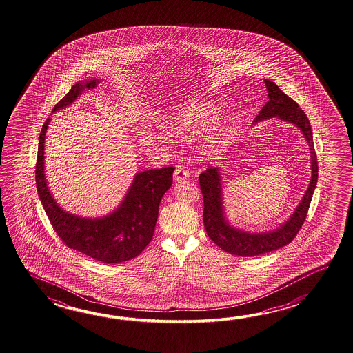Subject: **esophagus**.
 <instances>
[{
	"label": "esophagus",
	"instance_id": "34e87169",
	"mask_svg": "<svg viewBox=\"0 0 353 353\" xmlns=\"http://www.w3.org/2000/svg\"><path fill=\"white\" fill-rule=\"evenodd\" d=\"M187 178H189V172H188L187 169L178 166L175 169V172H174V180L175 181H180V180L187 179Z\"/></svg>",
	"mask_w": 353,
	"mask_h": 353
}]
</instances>
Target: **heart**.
Returning a JSON list of instances; mask_svg holds the SVG:
<instances>
[{
  "label": "heart",
  "instance_id": "1",
  "mask_svg": "<svg viewBox=\"0 0 353 353\" xmlns=\"http://www.w3.org/2000/svg\"><path fill=\"white\" fill-rule=\"evenodd\" d=\"M219 117V110L216 105L205 99H192L187 105L174 113L168 122V128L172 135L183 141H193L207 134L213 128ZM230 128L227 123L218 126L216 132L207 140L205 152L213 154L225 146Z\"/></svg>",
  "mask_w": 353,
  "mask_h": 353
}]
</instances>
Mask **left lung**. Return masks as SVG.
Segmentation results:
<instances>
[{
	"mask_svg": "<svg viewBox=\"0 0 353 353\" xmlns=\"http://www.w3.org/2000/svg\"><path fill=\"white\" fill-rule=\"evenodd\" d=\"M265 84L269 101L256 116L254 123L278 117L299 128L309 145L312 178L305 194L303 195L293 214L285 222L266 232H248L233 227L225 218L222 176L219 168H210L199 175V184L204 201L203 222L208 237L225 252L242 257L263 255L289 245L305 221L309 204L318 181V163L313 143V132L307 114L295 101L280 90L275 83L265 79Z\"/></svg>",
	"mask_w": 353,
	"mask_h": 353,
	"instance_id": "1",
	"label": "left lung"
}]
</instances>
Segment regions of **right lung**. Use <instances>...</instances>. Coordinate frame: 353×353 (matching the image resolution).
<instances>
[{"instance_id":"right-lung-1","label":"right lung","mask_w":353,"mask_h":353,"mask_svg":"<svg viewBox=\"0 0 353 353\" xmlns=\"http://www.w3.org/2000/svg\"><path fill=\"white\" fill-rule=\"evenodd\" d=\"M97 78L75 83L53 108V113L72 105L84 90H93ZM48 119L39 136L35 179L39 198L54 230L68 248L105 263H123L140 255L150 243L158 221L159 204L173 184L175 168L136 173L128 193L116 210L102 217L69 213L54 199L46 176V136Z\"/></svg>"}]
</instances>
